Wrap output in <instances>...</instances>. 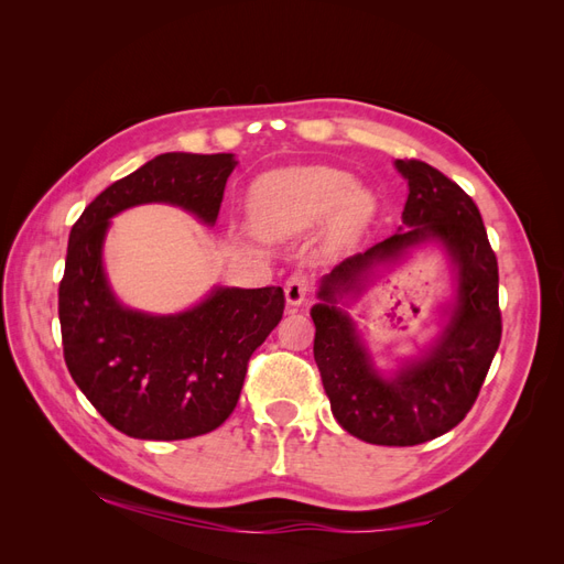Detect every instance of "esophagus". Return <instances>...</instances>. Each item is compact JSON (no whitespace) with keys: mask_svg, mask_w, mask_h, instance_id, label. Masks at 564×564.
I'll return each instance as SVG.
<instances>
[{"mask_svg":"<svg viewBox=\"0 0 564 564\" xmlns=\"http://www.w3.org/2000/svg\"><path fill=\"white\" fill-rule=\"evenodd\" d=\"M308 278L301 275V272H294L292 278H289L284 282V299H286V305H292V308H296V305H301L305 301V296H308Z\"/></svg>","mask_w":564,"mask_h":564,"instance_id":"34e87169","label":"esophagus"}]
</instances>
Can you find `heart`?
I'll list each match as a JSON object with an SVG mask.
<instances>
[{"label":"heart","mask_w":564,"mask_h":564,"mask_svg":"<svg viewBox=\"0 0 564 564\" xmlns=\"http://www.w3.org/2000/svg\"><path fill=\"white\" fill-rule=\"evenodd\" d=\"M373 195L334 166H292L261 176L251 187L253 224L268 237H294L319 226L324 242L350 245L373 214Z\"/></svg>","instance_id":"obj_1"}]
</instances>
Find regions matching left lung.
Here are the masks:
<instances>
[{
  "mask_svg": "<svg viewBox=\"0 0 564 564\" xmlns=\"http://www.w3.org/2000/svg\"><path fill=\"white\" fill-rule=\"evenodd\" d=\"M409 195L402 226L388 240L340 261L319 280L311 308L315 362L340 429L369 445L412 447L464 421L501 344L499 265L475 202L419 160H395ZM437 243L453 263V301L438 336L419 356L383 372L372 362L349 303L419 246Z\"/></svg>",
  "mask_w": 564,
  "mask_h": 564,
  "instance_id": "1",
  "label": "left lung"
}]
</instances>
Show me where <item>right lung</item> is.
I'll return each instance as SVG.
<instances>
[{"label": "right lung", "mask_w": 564, "mask_h": 564, "mask_svg": "<svg viewBox=\"0 0 564 564\" xmlns=\"http://www.w3.org/2000/svg\"><path fill=\"white\" fill-rule=\"evenodd\" d=\"M235 166L232 152H164L106 187L70 230L58 289L65 365L98 414L129 437L216 431L240 400L251 352L282 319V286H214L193 308L155 315L129 308L108 280L112 216L172 204L214 226Z\"/></svg>", "instance_id": "obj_1"}]
</instances>
